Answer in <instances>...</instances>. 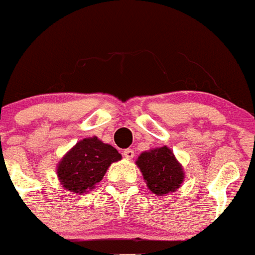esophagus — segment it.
Wrapping results in <instances>:
<instances>
[{"label": "esophagus", "instance_id": "34e87169", "mask_svg": "<svg viewBox=\"0 0 255 255\" xmlns=\"http://www.w3.org/2000/svg\"><path fill=\"white\" fill-rule=\"evenodd\" d=\"M123 155H125L126 159H133L134 158V151H133L132 149H126V150L123 151Z\"/></svg>", "mask_w": 255, "mask_h": 255}]
</instances>
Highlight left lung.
I'll return each instance as SVG.
<instances>
[{
	"instance_id": "left-lung-1",
	"label": "left lung",
	"mask_w": 255,
	"mask_h": 255,
	"mask_svg": "<svg viewBox=\"0 0 255 255\" xmlns=\"http://www.w3.org/2000/svg\"><path fill=\"white\" fill-rule=\"evenodd\" d=\"M146 187L158 196L175 192L185 179V171L169 146L143 151L135 160Z\"/></svg>"
}]
</instances>
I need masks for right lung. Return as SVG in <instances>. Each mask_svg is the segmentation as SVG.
Returning a JSON list of instances; mask_svg holds the SVG:
<instances>
[{
  "mask_svg": "<svg viewBox=\"0 0 255 255\" xmlns=\"http://www.w3.org/2000/svg\"><path fill=\"white\" fill-rule=\"evenodd\" d=\"M122 155L96 135L79 140L66 151L56 165V175L65 190L76 195L86 194L104 179L112 163Z\"/></svg>",
  "mask_w": 255,
  "mask_h": 255,
  "instance_id": "1",
  "label": "right lung"
}]
</instances>
